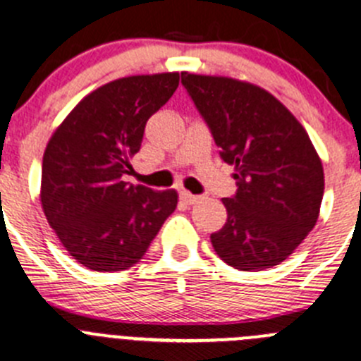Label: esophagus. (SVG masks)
Listing matches in <instances>:
<instances>
[{
	"label": "esophagus",
	"mask_w": 361,
	"mask_h": 361,
	"mask_svg": "<svg viewBox=\"0 0 361 361\" xmlns=\"http://www.w3.org/2000/svg\"><path fill=\"white\" fill-rule=\"evenodd\" d=\"M180 200H183L184 204H188V205H193V204H197L198 200H200V197H197V195H191L190 191L183 190V191H180Z\"/></svg>",
	"instance_id": "1"
}]
</instances>
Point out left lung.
<instances>
[{"instance_id": "left-lung-1", "label": "left lung", "mask_w": 361, "mask_h": 361, "mask_svg": "<svg viewBox=\"0 0 361 361\" xmlns=\"http://www.w3.org/2000/svg\"><path fill=\"white\" fill-rule=\"evenodd\" d=\"M238 193L223 198L226 223L211 234L219 259L239 271L278 266L315 226L324 170L296 116L273 94L248 81L180 72Z\"/></svg>"}]
</instances>
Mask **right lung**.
Returning a JSON list of instances; mask_svg holds the SVG:
<instances>
[{
	"label": "right lung",
	"instance_id": "right-lung-1",
	"mask_svg": "<svg viewBox=\"0 0 361 361\" xmlns=\"http://www.w3.org/2000/svg\"><path fill=\"white\" fill-rule=\"evenodd\" d=\"M178 87V72L127 75L85 95L42 157L40 204L63 248L102 273L135 266L175 211V190L122 180L145 123Z\"/></svg>",
	"mask_w": 361,
	"mask_h": 361
}]
</instances>
